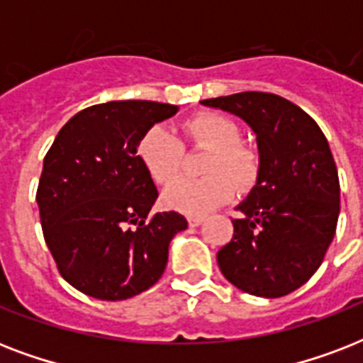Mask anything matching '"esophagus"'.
Listing matches in <instances>:
<instances>
[{
	"label": "esophagus",
	"mask_w": 363,
	"mask_h": 363,
	"mask_svg": "<svg viewBox=\"0 0 363 363\" xmlns=\"http://www.w3.org/2000/svg\"><path fill=\"white\" fill-rule=\"evenodd\" d=\"M203 220H205L203 216H199V215H190V216H188V224H190V228L201 226V222H203Z\"/></svg>",
	"instance_id": "esophagus-1"
}]
</instances>
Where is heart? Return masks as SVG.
<instances>
[{"label":"heart","instance_id":"1","mask_svg":"<svg viewBox=\"0 0 363 363\" xmlns=\"http://www.w3.org/2000/svg\"><path fill=\"white\" fill-rule=\"evenodd\" d=\"M188 143L207 147L199 179L173 182L182 165V143L164 125H152L143 133L137 156L148 177L165 186L164 201L188 215H205L220 207L233 196V182L239 190H248L258 182L262 158L252 145L241 141L239 125L218 113H199L182 124Z\"/></svg>","mask_w":363,"mask_h":363}]
</instances>
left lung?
Returning a JSON list of instances; mask_svg holds the SVG:
<instances>
[{
    "label": "left lung",
    "mask_w": 363,
    "mask_h": 363,
    "mask_svg": "<svg viewBox=\"0 0 363 363\" xmlns=\"http://www.w3.org/2000/svg\"><path fill=\"white\" fill-rule=\"evenodd\" d=\"M256 133L262 171L239 205L233 238L216 254L239 290L281 298L320 267L339 218V177L326 135L298 105L267 92L203 99Z\"/></svg>",
    "instance_id": "8db88e82"
}]
</instances>
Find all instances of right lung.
<instances>
[{
  "label": "right lung",
  "instance_id": "right-lung-1",
  "mask_svg": "<svg viewBox=\"0 0 363 363\" xmlns=\"http://www.w3.org/2000/svg\"><path fill=\"white\" fill-rule=\"evenodd\" d=\"M177 111L141 99L92 105L48 148L35 198L43 235L60 275L79 292L121 301L164 273L171 239L188 222L175 211L148 215L158 190L137 145Z\"/></svg>",
  "mask_w": 363,
  "mask_h": 363
}]
</instances>
